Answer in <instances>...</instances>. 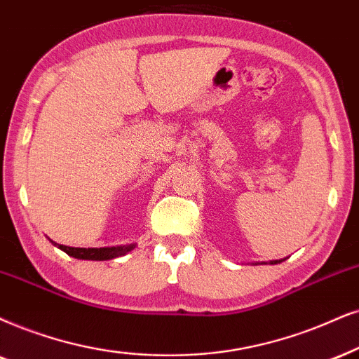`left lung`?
Segmentation results:
<instances>
[{
	"label": "left lung",
	"mask_w": 359,
	"mask_h": 359,
	"mask_svg": "<svg viewBox=\"0 0 359 359\" xmlns=\"http://www.w3.org/2000/svg\"><path fill=\"white\" fill-rule=\"evenodd\" d=\"M285 260H287V258H281V260H271V262H270V265H276V263L285 262Z\"/></svg>",
	"instance_id": "1"
}]
</instances>
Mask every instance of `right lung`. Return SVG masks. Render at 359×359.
<instances>
[{"label": "right lung", "mask_w": 359, "mask_h": 359, "mask_svg": "<svg viewBox=\"0 0 359 359\" xmlns=\"http://www.w3.org/2000/svg\"><path fill=\"white\" fill-rule=\"evenodd\" d=\"M53 242V240H51ZM57 248H61L62 252H66L69 257L78 258V260H112V258L122 257L130 250H134L135 243L129 245H119V247H101V248H79V247H66V245H59L53 242Z\"/></svg>", "instance_id": "right-lung-1"}]
</instances>
